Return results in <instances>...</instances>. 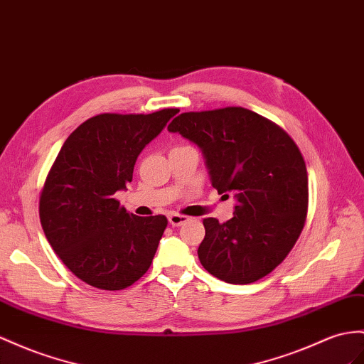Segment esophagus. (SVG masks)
<instances>
[{"mask_svg": "<svg viewBox=\"0 0 364 364\" xmlns=\"http://www.w3.org/2000/svg\"><path fill=\"white\" fill-rule=\"evenodd\" d=\"M186 221H189V217L180 215V213H171V215H169V223H171V226H173V228H178V226L184 225Z\"/></svg>", "mask_w": 364, "mask_h": 364, "instance_id": "34e87169", "label": "esophagus"}]
</instances>
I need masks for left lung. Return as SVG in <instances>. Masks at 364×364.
Returning a JSON list of instances; mask_svg holds the SVG:
<instances>
[{
  "label": "left lung",
  "mask_w": 364,
  "mask_h": 364,
  "mask_svg": "<svg viewBox=\"0 0 364 364\" xmlns=\"http://www.w3.org/2000/svg\"><path fill=\"white\" fill-rule=\"evenodd\" d=\"M167 129L198 144L213 188L237 197L230 220H203V267L230 284L271 274L300 237L309 204L306 163L291 135L245 107L184 112Z\"/></svg>",
  "instance_id": "obj_1"
}]
</instances>
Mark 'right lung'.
<instances>
[{
    "instance_id": "obj_1",
    "label": "right lung",
    "mask_w": 364,
    "mask_h": 364,
    "mask_svg": "<svg viewBox=\"0 0 364 364\" xmlns=\"http://www.w3.org/2000/svg\"><path fill=\"white\" fill-rule=\"evenodd\" d=\"M176 112L92 117L55 158L40 193V221L55 254L85 283L119 291L151 267L167 218L136 217L114 195L132 181L136 156Z\"/></svg>"
}]
</instances>
